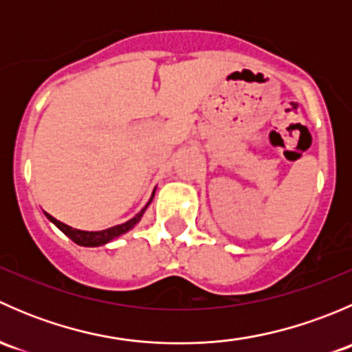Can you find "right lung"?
<instances>
[{
  "label": "right lung",
  "mask_w": 352,
  "mask_h": 352,
  "mask_svg": "<svg viewBox=\"0 0 352 352\" xmlns=\"http://www.w3.org/2000/svg\"><path fill=\"white\" fill-rule=\"evenodd\" d=\"M146 209V208H144ZM143 211L140 212L138 216H134L133 219H129V221L122 223V225H117V226H112V228H107V230H102V232H81V230H76V228H71V226L65 225V223L58 221L56 218H52L51 214H47L45 212V216H47L49 219H51L52 223H54L56 226H58L59 230H61L63 233H65L66 236H69L71 240H73L74 243L78 245H83V247H98V245H104L110 242L112 239H116V236L122 235V233H126L127 230L133 228L134 225H136L138 221L141 219V216H143Z\"/></svg>",
  "instance_id": "1"
}]
</instances>
